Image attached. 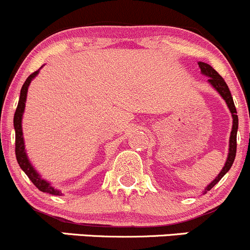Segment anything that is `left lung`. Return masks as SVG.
<instances>
[{
    "mask_svg": "<svg viewBox=\"0 0 250 250\" xmlns=\"http://www.w3.org/2000/svg\"><path fill=\"white\" fill-rule=\"evenodd\" d=\"M199 66H200V68H201L202 73L205 74V76L209 77L208 82H209V83L212 84L213 87H214V89L217 90V91L221 95V97H223V99L225 100L226 104H228V107L230 108V112H231V114H232V119H233L232 131H231V136H230V148H229L228 160H226L225 166L223 167V169H221L220 173L218 174L217 178H215L214 181L210 183V184L208 185L207 188H206L205 192H207L208 190L212 189V188L214 187V185L217 184V183L219 182L224 176H225V173L229 171V169L231 168V166H232L233 161H235L236 150H237L238 117H237V110H236L235 104H233L232 96H231V92H230V90H229L228 84H226L225 81H224V79H223V77H221L220 74L218 73V72L212 67V66L208 65V63L199 62Z\"/></svg>",
    "mask_w": 250,
    "mask_h": 250,
    "instance_id": "left-lung-1",
    "label": "left lung"
}]
</instances>
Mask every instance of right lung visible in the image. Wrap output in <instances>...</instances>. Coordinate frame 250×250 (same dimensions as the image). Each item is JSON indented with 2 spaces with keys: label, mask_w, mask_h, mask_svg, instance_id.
<instances>
[{
  "label": "right lung",
  "mask_w": 250,
  "mask_h": 250,
  "mask_svg": "<svg viewBox=\"0 0 250 250\" xmlns=\"http://www.w3.org/2000/svg\"><path fill=\"white\" fill-rule=\"evenodd\" d=\"M38 71L33 72L32 74H30L27 77V79L25 81L24 85H22L21 90H20V99L18 102V107L15 109L14 113V128H15V156H17V161L19 164V166L21 167L22 171L26 173V176L29 177L30 181L35 184L36 188H38V190L43 192H48L51 195H61V191L54 189L48 182H45L44 179H42L40 177V174L35 171L32 166H31L29 159H27L26 153H25V146H24V138H22V130H21V118L22 113L25 109V102H26V95H27V87H29L31 81L37 76Z\"/></svg>",
  "instance_id": "obj_1"
}]
</instances>
